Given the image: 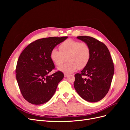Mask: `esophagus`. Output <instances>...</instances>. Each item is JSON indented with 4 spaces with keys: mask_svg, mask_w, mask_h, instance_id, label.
I'll list each match as a JSON object with an SVG mask.
<instances>
[{
    "mask_svg": "<svg viewBox=\"0 0 130 130\" xmlns=\"http://www.w3.org/2000/svg\"><path fill=\"white\" fill-rule=\"evenodd\" d=\"M69 76V74H66V73H65L64 74V77H68Z\"/></svg>",
    "mask_w": 130,
    "mask_h": 130,
    "instance_id": "esophagus-1",
    "label": "esophagus"
}]
</instances>
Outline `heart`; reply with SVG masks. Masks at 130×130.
<instances>
[{
	"label": "heart",
	"mask_w": 130,
	"mask_h": 130,
	"mask_svg": "<svg viewBox=\"0 0 130 130\" xmlns=\"http://www.w3.org/2000/svg\"><path fill=\"white\" fill-rule=\"evenodd\" d=\"M59 49L60 51L56 48L53 49L50 57L57 66H61L67 58L68 62L58 68L62 72L70 73L77 68L84 69L89 61L90 49L86 42L68 39L61 43Z\"/></svg>",
	"instance_id": "1"
}]
</instances>
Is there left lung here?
Here are the masks:
<instances>
[{
	"label": "left lung",
	"mask_w": 130,
	"mask_h": 130,
	"mask_svg": "<svg viewBox=\"0 0 130 130\" xmlns=\"http://www.w3.org/2000/svg\"><path fill=\"white\" fill-rule=\"evenodd\" d=\"M77 38L88 44L90 57L84 69L75 75L74 88L82 99L95 103L103 99L109 89L115 72L113 62L107 47L103 42L90 36Z\"/></svg>",
	"instance_id": "left-lung-1"
}]
</instances>
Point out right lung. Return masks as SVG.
<instances>
[{
    "label": "right lung",
    "mask_w": 130,
    "mask_h": 130,
    "mask_svg": "<svg viewBox=\"0 0 130 130\" xmlns=\"http://www.w3.org/2000/svg\"><path fill=\"white\" fill-rule=\"evenodd\" d=\"M68 37H51L39 39L27 45L17 61L16 79L23 98L34 105L48 102L55 93L64 77L61 71L51 75L55 69L50 57L51 51Z\"/></svg>",
    "instance_id": "add662e5"
}]
</instances>
